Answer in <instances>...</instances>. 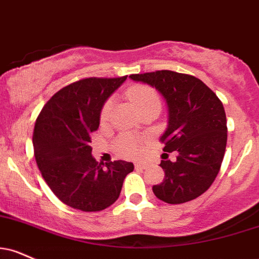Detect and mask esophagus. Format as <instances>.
<instances>
[{
  "label": "esophagus",
  "mask_w": 259,
  "mask_h": 259,
  "mask_svg": "<svg viewBox=\"0 0 259 259\" xmlns=\"http://www.w3.org/2000/svg\"><path fill=\"white\" fill-rule=\"evenodd\" d=\"M148 166H149V165L146 164V163H136V164H135V169H141V170H143V169H147Z\"/></svg>",
  "instance_id": "esophagus-1"
}]
</instances>
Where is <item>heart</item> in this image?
I'll use <instances>...</instances> for the list:
<instances>
[{
  "instance_id": "obj_1",
  "label": "heart",
  "mask_w": 259,
  "mask_h": 259,
  "mask_svg": "<svg viewBox=\"0 0 259 259\" xmlns=\"http://www.w3.org/2000/svg\"><path fill=\"white\" fill-rule=\"evenodd\" d=\"M126 95L139 110L148 107V106H159L160 107L161 105L159 94L152 87L146 85V84H135V85L130 87L126 90ZM112 106H113L112 99H107L104 102L101 111H100V121L101 123H106L110 119ZM113 148L120 157L138 158L142 154L145 146H143L142 139L134 136L132 134H123L116 139L113 143Z\"/></svg>"
}]
</instances>
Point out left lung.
Segmentation results:
<instances>
[{
	"instance_id": "obj_1",
	"label": "left lung",
	"mask_w": 259,
	"mask_h": 259,
	"mask_svg": "<svg viewBox=\"0 0 259 259\" xmlns=\"http://www.w3.org/2000/svg\"><path fill=\"white\" fill-rule=\"evenodd\" d=\"M136 82L154 87L169 107V125L161 136L164 153L159 166L165 176L153 186L155 197L167 204H183L200 197L221 169L227 146V118L222 101L204 82L169 70L132 74Z\"/></svg>"
}]
</instances>
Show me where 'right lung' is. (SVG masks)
I'll list each match as a JSON object with an SVG mask.
<instances>
[{
    "label": "right lung",
    "mask_w": 259,
    "mask_h": 259,
    "mask_svg": "<svg viewBox=\"0 0 259 259\" xmlns=\"http://www.w3.org/2000/svg\"><path fill=\"white\" fill-rule=\"evenodd\" d=\"M127 76L89 77L55 93L43 106L33 129L37 166L59 200L85 212L111 206L123 181L134 170L125 160L99 163L92 155V134L100 124V111Z\"/></svg>",
    "instance_id": "1"
}]
</instances>
